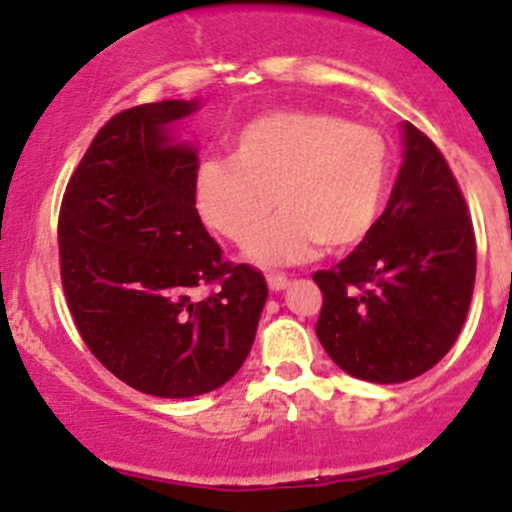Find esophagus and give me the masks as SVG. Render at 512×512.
<instances>
[{"label": "esophagus", "mask_w": 512, "mask_h": 512, "mask_svg": "<svg viewBox=\"0 0 512 512\" xmlns=\"http://www.w3.org/2000/svg\"><path fill=\"white\" fill-rule=\"evenodd\" d=\"M287 285H290V278H287V275H283V273H268V287H271V290L280 292V290H285Z\"/></svg>", "instance_id": "1"}]
</instances>
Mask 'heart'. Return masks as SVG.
I'll return each instance as SVG.
<instances>
[{"label":"heart","instance_id":"obj_1","mask_svg":"<svg viewBox=\"0 0 512 512\" xmlns=\"http://www.w3.org/2000/svg\"><path fill=\"white\" fill-rule=\"evenodd\" d=\"M229 159H210L195 181L205 225L237 246L280 215L251 256L300 263L317 251L360 244L380 220L392 154L382 132L326 111H273L234 132Z\"/></svg>","mask_w":512,"mask_h":512}]
</instances>
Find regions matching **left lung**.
Returning a JSON list of instances; mask_svg holds the SVG:
<instances>
[{
    "label": "left lung",
    "instance_id": "obj_1",
    "mask_svg": "<svg viewBox=\"0 0 512 512\" xmlns=\"http://www.w3.org/2000/svg\"><path fill=\"white\" fill-rule=\"evenodd\" d=\"M404 164L387 210L353 254L314 273L317 336L341 370L394 384L428 372L455 346L476 278V237L450 164L404 123Z\"/></svg>",
    "mask_w": 512,
    "mask_h": 512
}]
</instances>
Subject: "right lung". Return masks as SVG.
Segmentation results:
<instances>
[{
	"mask_svg": "<svg viewBox=\"0 0 512 512\" xmlns=\"http://www.w3.org/2000/svg\"><path fill=\"white\" fill-rule=\"evenodd\" d=\"M195 101L120 111L96 132L60 205V278L79 336L137 392L186 399L237 375L268 285L222 258L195 210L198 154L164 128ZM195 286H210L195 301Z\"/></svg>",
	"mask_w": 512,
	"mask_h": 512,
	"instance_id": "right-lung-1",
	"label": "right lung"
}]
</instances>
